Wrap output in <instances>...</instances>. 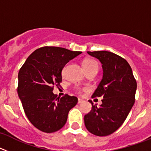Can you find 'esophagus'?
Returning a JSON list of instances; mask_svg holds the SVG:
<instances>
[{"label": "esophagus", "mask_w": 151, "mask_h": 151, "mask_svg": "<svg viewBox=\"0 0 151 151\" xmlns=\"http://www.w3.org/2000/svg\"><path fill=\"white\" fill-rule=\"evenodd\" d=\"M82 102H83V100L78 98V104H81V103H82Z\"/></svg>", "instance_id": "1"}]
</instances>
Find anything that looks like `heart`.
<instances>
[{
  "mask_svg": "<svg viewBox=\"0 0 151 151\" xmlns=\"http://www.w3.org/2000/svg\"><path fill=\"white\" fill-rule=\"evenodd\" d=\"M82 66L85 72L90 70V69H98V63L95 60L91 59H86L82 62Z\"/></svg>",
  "mask_w": 151,
  "mask_h": 151,
  "instance_id": "b5f03b06",
  "label": "heart"
}]
</instances>
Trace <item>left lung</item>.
Returning <instances> with one entry per match:
<instances>
[{
	"instance_id": "8db88e82",
	"label": "left lung",
	"mask_w": 151,
	"mask_h": 151,
	"mask_svg": "<svg viewBox=\"0 0 151 151\" xmlns=\"http://www.w3.org/2000/svg\"><path fill=\"white\" fill-rule=\"evenodd\" d=\"M102 64L103 77L92 97H103L97 107L91 101V110L84 117L89 132L106 136L120 127L134 104L137 82L129 63L112 52L88 51Z\"/></svg>"
}]
</instances>
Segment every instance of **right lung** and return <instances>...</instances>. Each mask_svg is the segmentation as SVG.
I'll return each mask as SVG.
<instances>
[{"instance_id": "obj_1", "label": "right lung", "mask_w": 151, "mask_h": 151, "mask_svg": "<svg viewBox=\"0 0 151 151\" xmlns=\"http://www.w3.org/2000/svg\"><path fill=\"white\" fill-rule=\"evenodd\" d=\"M82 54L58 47H43L35 50L19 69L18 95L26 116L35 127L51 133L67 121L68 113L78 102L76 97L61 98L53 93L62 82V70L69 60Z\"/></svg>"}]
</instances>
